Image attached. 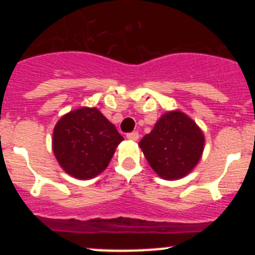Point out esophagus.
I'll use <instances>...</instances> for the list:
<instances>
[{"mask_svg": "<svg viewBox=\"0 0 255 255\" xmlns=\"http://www.w3.org/2000/svg\"><path fill=\"white\" fill-rule=\"evenodd\" d=\"M126 138L129 139V140H132V141H136L139 139V132L138 131H132V132H129V134L126 135Z\"/></svg>", "mask_w": 255, "mask_h": 255, "instance_id": "1", "label": "esophagus"}]
</instances>
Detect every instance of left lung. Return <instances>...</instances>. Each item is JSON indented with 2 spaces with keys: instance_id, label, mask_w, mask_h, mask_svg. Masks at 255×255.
Masks as SVG:
<instances>
[{
  "instance_id": "left-lung-1",
  "label": "left lung",
  "mask_w": 255,
  "mask_h": 255,
  "mask_svg": "<svg viewBox=\"0 0 255 255\" xmlns=\"http://www.w3.org/2000/svg\"><path fill=\"white\" fill-rule=\"evenodd\" d=\"M144 157L159 177L179 180L194 170L204 150V134L193 119L175 110L162 115L139 141Z\"/></svg>"
}]
</instances>
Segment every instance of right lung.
Segmentation results:
<instances>
[{"label": "right lung", "instance_id": "right-lung-1", "mask_svg": "<svg viewBox=\"0 0 255 255\" xmlns=\"http://www.w3.org/2000/svg\"><path fill=\"white\" fill-rule=\"evenodd\" d=\"M123 140L98 108L80 107L57 121L52 149L65 172L78 180H89L107 168Z\"/></svg>", "mask_w": 255, "mask_h": 255}]
</instances>
